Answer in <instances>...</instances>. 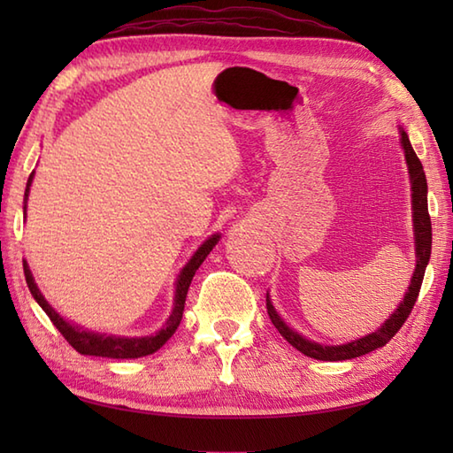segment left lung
Wrapping results in <instances>:
<instances>
[{
    "mask_svg": "<svg viewBox=\"0 0 453 453\" xmlns=\"http://www.w3.org/2000/svg\"><path fill=\"white\" fill-rule=\"evenodd\" d=\"M399 134H401V146L405 150V159H407V167L411 175L412 224H415V251H417V266H415V273H412L409 290L405 297H403L401 305L391 313L389 319L383 323L378 331L365 334L362 339H356L352 342L339 344V346H323L319 342L307 341L305 336L292 331L290 326L280 319V315L276 313L274 305L271 303V297L266 294V311H268V317H271L273 325L278 329V333H280L284 339L294 346V349H297L305 356H310V358L326 360V362L352 360V358H358L362 354H368L375 349H380V346H386L393 339V334L401 329L403 323L407 321V317L412 311V305H415L418 297L422 278H425V271H426L430 251H432V224H430L428 200H426L428 187H426L425 169H422V163L411 146L407 132L399 128Z\"/></svg>",
    "mask_w": 453,
    "mask_h": 453,
    "instance_id": "8db88e82",
    "label": "left lung"
}]
</instances>
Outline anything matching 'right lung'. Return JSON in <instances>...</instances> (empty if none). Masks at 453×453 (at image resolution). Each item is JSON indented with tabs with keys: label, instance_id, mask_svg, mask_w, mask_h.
I'll return each instance as SVG.
<instances>
[{
	"label": "right lung",
	"instance_id": "add662e5",
	"mask_svg": "<svg viewBox=\"0 0 453 453\" xmlns=\"http://www.w3.org/2000/svg\"><path fill=\"white\" fill-rule=\"evenodd\" d=\"M35 173H31V177L27 180V188H25V204L28 198V190H31V182H33ZM27 210V206H23ZM219 242V235L214 234L211 237H208L204 243L198 247V251L192 255L190 261L182 268L177 284H175V303H173V311L169 315V319L163 326L161 331H157L156 334L150 336H138V339H128V336H107V334H99V333H91V331H83L80 326H75L72 323H67L64 317H60V313L54 311V307L44 300V296L38 290V286L35 284V278L31 274V268H28L27 261H23V271H25V280L28 290H31L33 297L36 300V303L42 307L44 313L50 317V321L54 323V326L58 331L62 333L64 339L70 342L75 350L85 356H103V358H142V356L153 354L156 350H159L163 344H165L173 333L177 331V326L182 319V311H185V300H187V292L192 276L198 271V266L204 263V258L210 255L211 249L216 247V243Z\"/></svg>",
	"mask_w": 453,
	"mask_h": 453
}]
</instances>
